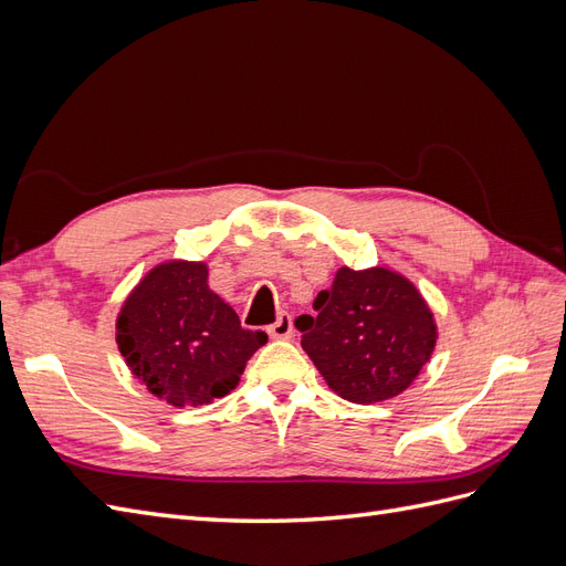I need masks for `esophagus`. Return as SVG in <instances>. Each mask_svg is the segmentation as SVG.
<instances>
[{"mask_svg": "<svg viewBox=\"0 0 566 566\" xmlns=\"http://www.w3.org/2000/svg\"><path fill=\"white\" fill-rule=\"evenodd\" d=\"M269 335L273 339H290V337H293V318H290V314H281L276 318V323H271Z\"/></svg>", "mask_w": 566, "mask_h": 566, "instance_id": "34e87169", "label": "esophagus"}]
</instances>
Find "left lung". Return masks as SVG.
<instances>
[{"instance_id": "8db88e82", "label": "left lung", "mask_w": 566, "mask_h": 566, "mask_svg": "<svg viewBox=\"0 0 566 566\" xmlns=\"http://www.w3.org/2000/svg\"><path fill=\"white\" fill-rule=\"evenodd\" d=\"M295 325L328 387L352 403L397 397L437 345V323L418 287L385 266H342Z\"/></svg>"}]
</instances>
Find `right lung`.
Returning <instances> with one entry per match:
<instances>
[{
	"instance_id": "obj_1",
	"label": "right lung",
	"mask_w": 566,
	"mask_h": 566,
	"mask_svg": "<svg viewBox=\"0 0 566 566\" xmlns=\"http://www.w3.org/2000/svg\"><path fill=\"white\" fill-rule=\"evenodd\" d=\"M117 349L150 394L177 408L221 399L238 385L266 333L245 331L212 293L202 262L150 269L115 323Z\"/></svg>"
}]
</instances>
